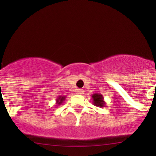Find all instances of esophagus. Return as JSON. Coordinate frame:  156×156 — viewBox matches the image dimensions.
Masks as SVG:
<instances>
[{"instance_id":"1","label":"esophagus","mask_w":156,"mask_h":156,"mask_svg":"<svg viewBox=\"0 0 156 156\" xmlns=\"http://www.w3.org/2000/svg\"><path fill=\"white\" fill-rule=\"evenodd\" d=\"M75 91H76V94H83L84 93V90L82 89H77Z\"/></svg>"}]
</instances>
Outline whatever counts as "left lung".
Segmentation results:
<instances>
[{
  "instance_id": "8db88e82",
  "label": "left lung",
  "mask_w": 156,
  "mask_h": 156,
  "mask_svg": "<svg viewBox=\"0 0 156 156\" xmlns=\"http://www.w3.org/2000/svg\"><path fill=\"white\" fill-rule=\"evenodd\" d=\"M93 104L97 107H104L106 106V102L104 101V97L102 94H94L92 95Z\"/></svg>"
}]
</instances>
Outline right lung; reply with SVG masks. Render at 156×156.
I'll return each mask as SVG.
<instances>
[{"label":"right lung","mask_w":156,"mask_h":156,"mask_svg":"<svg viewBox=\"0 0 156 156\" xmlns=\"http://www.w3.org/2000/svg\"><path fill=\"white\" fill-rule=\"evenodd\" d=\"M66 97V96H59L56 100V106H59L64 101H65Z\"/></svg>","instance_id":"right-lung-1"}]
</instances>
